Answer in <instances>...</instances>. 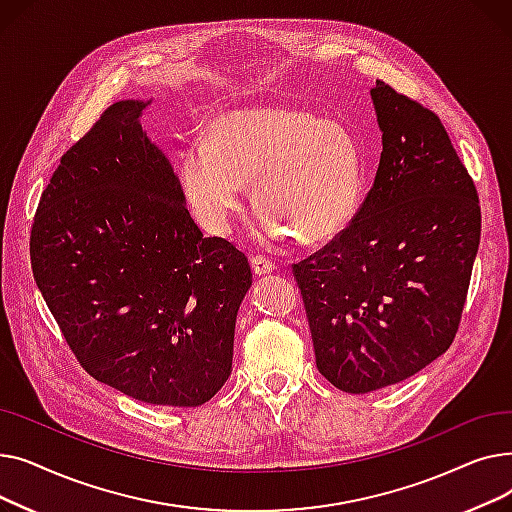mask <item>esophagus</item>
I'll use <instances>...</instances> for the list:
<instances>
[{
	"instance_id": "obj_1",
	"label": "esophagus",
	"mask_w": 512,
	"mask_h": 512,
	"mask_svg": "<svg viewBox=\"0 0 512 512\" xmlns=\"http://www.w3.org/2000/svg\"><path fill=\"white\" fill-rule=\"evenodd\" d=\"M251 267H253V274L265 276V274H270V272L276 270V263H274L272 259L263 257V255H255V257L251 259Z\"/></svg>"
}]
</instances>
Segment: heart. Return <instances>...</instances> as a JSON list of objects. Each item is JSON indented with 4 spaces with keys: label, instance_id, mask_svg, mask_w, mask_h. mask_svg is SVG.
Listing matches in <instances>:
<instances>
[{
    "label": "heart",
    "instance_id": "b5f03b06",
    "mask_svg": "<svg viewBox=\"0 0 512 512\" xmlns=\"http://www.w3.org/2000/svg\"><path fill=\"white\" fill-rule=\"evenodd\" d=\"M180 182L199 224L224 234L245 184L261 209L259 232L303 245L336 238L363 197V157L355 134L297 105L228 112L207 126V141L186 147Z\"/></svg>",
    "mask_w": 512,
    "mask_h": 512
}]
</instances>
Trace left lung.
Here are the masks:
<instances>
[{
  "label": "left lung",
  "instance_id": "1",
  "mask_svg": "<svg viewBox=\"0 0 512 512\" xmlns=\"http://www.w3.org/2000/svg\"><path fill=\"white\" fill-rule=\"evenodd\" d=\"M371 99L384 145L373 186L344 232L292 263L317 369L351 394L448 351L481 234L477 188L438 114L384 80Z\"/></svg>",
  "mask_w": 512,
  "mask_h": 512
}]
</instances>
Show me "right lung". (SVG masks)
I'll list each match as a JSON object with an SVG mask.
<instances>
[{
	"mask_svg": "<svg viewBox=\"0 0 512 512\" xmlns=\"http://www.w3.org/2000/svg\"><path fill=\"white\" fill-rule=\"evenodd\" d=\"M118 101L60 159L35 213L31 267L76 361L97 382L164 407H199L232 371L251 267L205 238L178 176Z\"/></svg>",
	"mask_w": 512,
	"mask_h": 512,
	"instance_id": "right-lung-1",
	"label": "right lung"
}]
</instances>
